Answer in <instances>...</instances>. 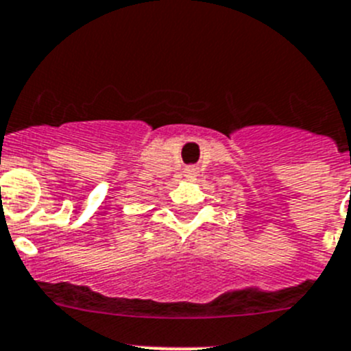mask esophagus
Here are the masks:
<instances>
[{"instance_id":"esophagus-1","label":"esophagus","mask_w":351,"mask_h":351,"mask_svg":"<svg viewBox=\"0 0 351 351\" xmlns=\"http://www.w3.org/2000/svg\"><path fill=\"white\" fill-rule=\"evenodd\" d=\"M183 176H185V178H194V176H197V168L189 166V168H185V171H183Z\"/></svg>"}]
</instances>
